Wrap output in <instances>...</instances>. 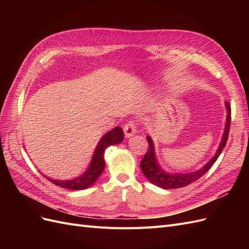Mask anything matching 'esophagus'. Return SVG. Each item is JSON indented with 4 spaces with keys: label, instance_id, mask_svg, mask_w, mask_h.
<instances>
[{
    "label": "esophagus",
    "instance_id": "1",
    "mask_svg": "<svg viewBox=\"0 0 249 249\" xmlns=\"http://www.w3.org/2000/svg\"><path fill=\"white\" fill-rule=\"evenodd\" d=\"M124 132L125 137L130 138L131 136H133L134 134L137 133V126H136V124H135V123L130 122L129 124H126L124 126Z\"/></svg>",
    "mask_w": 249,
    "mask_h": 249
}]
</instances>
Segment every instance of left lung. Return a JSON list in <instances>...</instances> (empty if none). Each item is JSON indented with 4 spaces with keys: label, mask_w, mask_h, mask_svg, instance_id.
Here are the masks:
<instances>
[{
    "label": "left lung",
    "mask_w": 249,
    "mask_h": 249,
    "mask_svg": "<svg viewBox=\"0 0 249 249\" xmlns=\"http://www.w3.org/2000/svg\"><path fill=\"white\" fill-rule=\"evenodd\" d=\"M225 106L228 110V116H227V123H225L224 133L221 139V142L218 147L216 154L211 159L205 166L200 168L199 170L188 172V173H168L165 172L157 162V158L155 154V145L154 142L149 136L146 137L148 142V149L143 157L142 161L140 162V167L143 172V175L146 177V178L150 183L154 185L163 188V189H177V188H182L185 186L190 185L191 183L200 178L205 173L212 167V165L216 162L218 157L220 156L222 149L225 147L227 141L229 138V132H230V125H231V106L229 102H225Z\"/></svg>",
    "instance_id": "8db88e82"
}]
</instances>
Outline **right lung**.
Listing matches in <instances>:
<instances>
[{"instance_id":"right-lung-1","label":"right lung","mask_w":249,"mask_h":249,"mask_svg":"<svg viewBox=\"0 0 249 249\" xmlns=\"http://www.w3.org/2000/svg\"><path fill=\"white\" fill-rule=\"evenodd\" d=\"M124 131L122 127L115 126L114 129L109 131L102 137L99 144L96 145L94 150L93 157L91 162L89 164V167L87 170L83 173L82 176L69 180H58L47 178L53 184L60 186L65 189L70 190H82L87 189L90 186H92L95 180L100 178L102 172L105 169V159H104V153L110 145L118 144V143L124 140Z\"/></svg>"}]
</instances>
